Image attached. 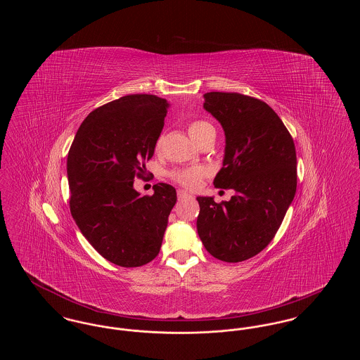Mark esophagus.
I'll return each mask as SVG.
<instances>
[{
    "mask_svg": "<svg viewBox=\"0 0 360 360\" xmlns=\"http://www.w3.org/2000/svg\"><path fill=\"white\" fill-rule=\"evenodd\" d=\"M176 194H178V198H179V200H182V198H188V197H191L188 193H186L185 190H181V188L176 191Z\"/></svg>",
    "mask_w": 360,
    "mask_h": 360,
    "instance_id": "1",
    "label": "esophagus"
}]
</instances>
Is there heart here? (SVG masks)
<instances>
[{"label": "heart", "mask_w": 360, "mask_h": 360, "mask_svg": "<svg viewBox=\"0 0 360 360\" xmlns=\"http://www.w3.org/2000/svg\"><path fill=\"white\" fill-rule=\"evenodd\" d=\"M209 129H213L212 124L204 120L191 121L188 124V135L194 141H197L201 136H204ZM160 144V139L158 141ZM206 170L204 167H191V169H182V170H175L170 174L172 181H175L176 184L185 186L188 188H195L200 182L201 178L205 176Z\"/></svg>", "instance_id": "obj_1"}]
</instances>
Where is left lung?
Returning <instances> with one entry per match:
<instances>
[{
    "mask_svg": "<svg viewBox=\"0 0 360 360\" xmlns=\"http://www.w3.org/2000/svg\"><path fill=\"white\" fill-rule=\"evenodd\" d=\"M204 108L223 125L225 155L214 186L233 188L229 201L197 197L198 236L223 262L255 257L274 239L297 188L290 132L274 110L250 96L210 91Z\"/></svg>",
    "mask_w": 360,
    "mask_h": 360,
    "instance_id": "obj_1",
    "label": "left lung"
}]
</instances>
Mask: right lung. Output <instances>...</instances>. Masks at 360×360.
Segmentation results:
<instances>
[{
  "label": "right lung",
  "mask_w": 360,
  "mask_h": 360,
  "mask_svg": "<svg viewBox=\"0 0 360 360\" xmlns=\"http://www.w3.org/2000/svg\"><path fill=\"white\" fill-rule=\"evenodd\" d=\"M169 103L154 94H129L89 113L68 156L70 212L82 235L121 267L147 264L160 251L176 202L172 185L153 195L134 188L154 155Z\"/></svg>",
  "instance_id": "add662e5"
}]
</instances>
